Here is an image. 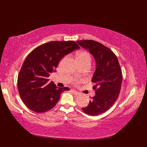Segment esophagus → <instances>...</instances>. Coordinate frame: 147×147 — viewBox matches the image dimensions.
Masks as SVG:
<instances>
[{
    "mask_svg": "<svg viewBox=\"0 0 147 147\" xmlns=\"http://www.w3.org/2000/svg\"><path fill=\"white\" fill-rule=\"evenodd\" d=\"M71 91L73 92V94H75V95H80V93H79V92H78V91H76V90H73V89H72V90H71Z\"/></svg>",
    "mask_w": 147,
    "mask_h": 147,
    "instance_id": "obj_1",
    "label": "esophagus"
}]
</instances>
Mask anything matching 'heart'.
<instances>
[{"mask_svg":"<svg viewBox=\"0 0 147 147\" xmlns=\"http://www.w3.org/2000/svg\"><path fill=\"white\" fill-rule=\"evenodd\" d=\"M77 60L79 63L90 64L92 59L88 52L86 51H80L77 53ZM75 82L76 83H78L79 81L76 80Z\"/></svg>","mask_w":147,"mask_h":147,"instance_id":"1","label":"heart"}]
</instances>
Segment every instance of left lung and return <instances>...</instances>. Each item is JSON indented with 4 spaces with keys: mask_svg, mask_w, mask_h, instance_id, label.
<instances>
[{
    "mask_svg": "<svg viewBox=\"0 0 147 147\" xmlns=\"http://www.w3.org/2000/svg\"><path fill=\"white\" fill-rule=\"evenodd\" d=\"M84 49L89 50L95 58L96 68L92 82L96 95L89 105L82 108L86 114L96 116L114 105L120 92L123 75L118 59L114 53L101 43L92 40L77 41Z\"/></svg>",
    "mask_w": 147,
    "mask_h": 147,
    "instance_id": "8db88e82",
    "label": "left lung"
}]
</instances>
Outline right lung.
Here are the masks:
<instances>
[{
    "mask_svg": "<svg viewBox=\"0 0 147 147\" xmlns=\"http://www.w3.org/2000/svg\"><path fill=\"white\" fill-rule=\"evenodd\" d=\"M79 48L73 41H52L28 54L18 74L17 84L20 96L29 109L38 113L48 111L55 106L62 92L69 90L57 88L48 78L62 58Z\"/></svg>",
    "mask_w": 147,
    "mask_h": 147,
    "instance_id": "obj_1",
    "label": "right lung"
}]
</instances>
